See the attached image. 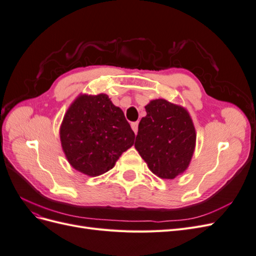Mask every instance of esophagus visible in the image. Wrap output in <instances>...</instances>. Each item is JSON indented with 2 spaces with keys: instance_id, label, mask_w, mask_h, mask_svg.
Listing matches in <instances>:
<instances>
[{
  "instance_id": "esophagus-1",
  "label": "esophagus",
  "mask_w": 256,
  "mask_h": 256,
  "mask_svg": "<svg viewBox=\"0 0 256 256\" xmlns=\"http://www.w3.org/2000/svg\"><path fill=\"white\" fill-rule=\"evenodd\" d=\"M131 128L134 131V134L138 132V122H132L131 124Z\"/></svg>"
}]
</instances>
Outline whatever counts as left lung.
I'll return each instance as SVG.
<instances>
[{
  "mask_svg": "<svg viewBox=\"0 0 256 256\" xmlns=\"http://www.w3.org/2000/svg\"><path fill=\"white\" fill-rule=\"evenodd\" d=\"M134 147L150 171L164 180L184 173L196 148V129L184 108L156 99L145 106Z\"/></svg>",
  "mask_w": 256,
  "mask_h": 256,
  "instance_id": "1",
  "label": "left lung"
}]
</instances>
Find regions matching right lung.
<instances>
[{"label":"right lung","mask_w":256,"mask_h":256,"mask_svg":"<svg viewBox=\"0 0 256 256\" xmlns=\"http://www.w3.org/2000/svg\"><path fill=\"white\" fill-rule=\"evenodd\" d=\"M60 136L69 164L88 176L111 170L136 138L124 112L106 94L76 98L64 116Z\"/></svg>","instance_id":"add662e5"}]
</instances>
